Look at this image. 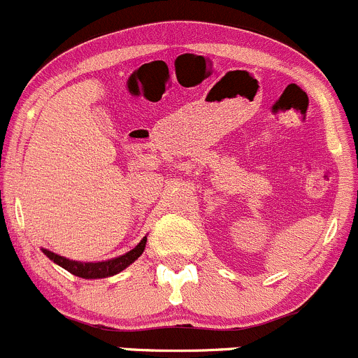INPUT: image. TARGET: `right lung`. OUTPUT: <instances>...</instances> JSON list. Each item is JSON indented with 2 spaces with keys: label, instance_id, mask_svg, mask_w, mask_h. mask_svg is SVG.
I'll list each match as a JSON object with an SVG mask.
<instances>
[{
  "label": "right lung",
  "instance_id": "1",
  "mask_svg": "<svg viewBox=\"0 0 358 358\" xmlns=\"http://www.w3.org/2000/svg\"><path fill=\"white\" fill-rule=\"evenodd\" d=\"M144 247H146V236L139 242V245L134 247L130 252L123 254V256L116 257V259L102 261V263H80V261H69L66 257L57 256L55 252H50V250L43 249L45 256L50 257L54 263H57L59 266H62L64 270H67L69 273L76 275V277L81 278H106L111 277V275L120 273L122 270H125L129 264H132L141 254L144 252Z\"/></svg>",
  "mask_w": 358,
  "mask_h": 358
}]
</instances>
